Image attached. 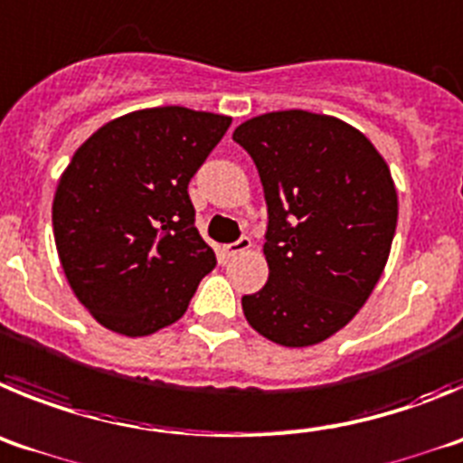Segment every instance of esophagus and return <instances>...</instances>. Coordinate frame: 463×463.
<instances>
[{
	"instance_id": "esophagus-1",
	"label": "esophagus",
	"mask_w": 463,
	"mask_h": 463,
	"mask_svg": "<svg viewBox=\"0 0 463 463\" xmlns=\"http://www.w3.org/2000/svg\"><path fill=\"white\" fill-rule=\"evenodd\" d=\"M249 249H251V240H249V237H241V240H237L235 244H226V247H222V253L223 258H232L241 251H249Z\"/></svg>"
}]
</instances>
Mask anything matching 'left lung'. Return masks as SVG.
Here are the masks:
<instances>
[{"label": "left lung", "mask_w": 463, "mask_h": 463, "mask_svg": "<svg viewBox=\"0 0 463 463\" xmlns=\"http://www.w3.org/2000/svg\"><path fill=\"white\" fill-rule=\"evenodd\" d=\"M268 203V283L241 298L258 335L304 348L351 323L385 269L397 186L372 140L332 115L265 112L235 128Z\"/></svg>", "instance_id": "left-lung-1"}]
</instances>
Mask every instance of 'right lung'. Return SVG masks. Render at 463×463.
I'll use <instances>...</instances> for the list:
<instances>
[{"label":"right lung","mask_w":463,"mask_h":463,"mask_svg":"<svg viewBox=\"0 0 463 463\" xmlns=\"http://www.w3.org/2000/svg\"><path fill=\"white\" fill-rule=\"evenodd\" d=\"M231 122L182 106L133 110L91 133L61 173L52 201L61 269L106 330L168 327L214 269L189 182Z\"/></svg>","instance_id":"right-lung-1"}]
</instances>
